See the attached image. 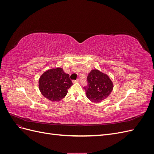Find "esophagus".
<instances>
[{
  "mask_svg": "<svg viewBox=\"0 0 154 154\" xmlns=\"http://www.w3.org/2000/svg\"><path fill=\"white\" fill-rule=\"evenodd\" d=\"M79 81H80V80H79V79H78V80H73L72 82L73 83H78V82H79Z\"/></svg>",
  "mask_w": 154,
  "mask_h": 154,
  "instance_id": "obj_1",
  "label": "esophagus"
}]
</instances>
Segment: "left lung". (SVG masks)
Instances as JSON below:
<instances>
[{
	"label": "left lung",
	"instance_id": "8db88e82",
	"mask_svg": "<svg viewBox=\"0 0 154 154\" xmlns=\"http://www.w3.org/2000/svg\"><path fill=\"white\" fill-rule=\"evenodd\" d=\"M88 85L84 87L87 98L94 103L104 100L112 92L113 83L107 74L97 69L91 70L87 76Z\"/></svg>",
	"mask_w": 154,
	"mask_h": 154
}]
</instances>
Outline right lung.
Segmentation results:
<instances>
[{
    "mask_svg": "<svg viewBox=\"0 0 154 154\" xmlns=\"http://www.w3.org/2000/svg\"><path fill=\"white\" fill-rule=\"evenodd\" d=\"M72 85L69 74L65 72L61 67L48 70L42 74L38 81L41 94L52 101L62 100Z\"/></svg>",
    "mask_w": 154,
    "mask_h": 154,
    "instance_id": "right-lung-1",
    "label": "right lung"
}]
</instances>
